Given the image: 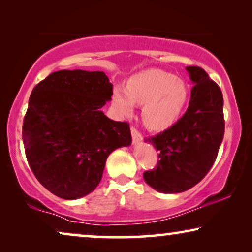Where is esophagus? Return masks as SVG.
<instances>
[{
	"label": "esophagus",
	"mask_w": 252,
	"mask_h": 252,
	"mask_svg": "<svg viewBox=\"0 0 252 252\" xmlns=\"http://www.w3.org/2000/svg\"><path fill=\"white\" fill-rule=\"evenodd\" d=\"M130 133H132V139H133L134 144L140 143L141 141L143 140V137H142V135H141V133L135 128V127H132V128H130Z\"/></svg>",
	"instance_id": "obj_1"
}]
</instances>
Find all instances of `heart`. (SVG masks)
<instances>
[{
	"label": "heart",
	"instance_id": "heart-1",
	"mask_svg": "<svg viewBox=\"0 0 252 252\" xmlns=\"http://www.w3.org/2000/svg\"><path fill=\"white\" fill-rule=\"evenodd\" d=\"M189 99V87L170 72L150 68L134 74L126 88L116 86L112 106L120 117H132L143 104L142 118L154 130L170 128L178 122Z\"/></svg>",
	"mask_w": 252,
	"mask_h": 252
}]
</instances>
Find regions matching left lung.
<instances>
[{
	"label": "left lung",
	"mask_w": 252,
	"mask_h": 252,
	"mask_svg": "<svg viewBox=\"0 0 252 252\" xmlns=\"http://www.w3.org/2000/svg\"><path fill=\"white\" fill-rule=\"evenodd\" d=\"M194 85L185 115L144 141L158 151L157 166L143 174L155 190L175 194L197 185L215 163L225 133L223 98L219 86L198 66H187Z\"/></svg>",
	"instance_id": "1"
}]
</instances>
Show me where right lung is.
Instances as JSON below:
<instances>
[{"label": "right lung", "instance_id": "right-lung-1", "mask_svg": "<svg viewBox=\"0 0 252 252\" xmlns=\"http://www.w3.org/2000/svg\"><path fill=\"white\" fill-rule=\"evenodd\" d=\"M112 87L104 72L62 70L32 91L23 124L26 158L40 184L58 197L92 192L109 155L132 143L128 124L101 110Z\"/></svg>", "mask_w": 252, "mask_h": 252}]
</instances>
